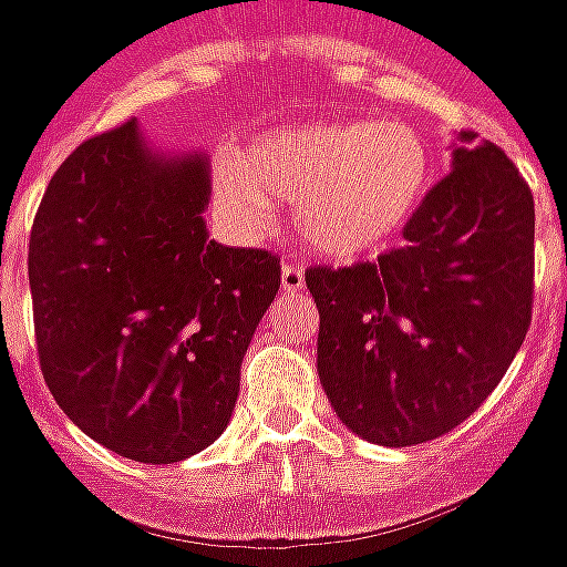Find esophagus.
<instances>
[{"mask_svg": "<svg viewBox=\"0 0 567 567\" xmlns=\"http://www.w3.org/2000/svg\"><path fill=\"white\" fill-rule=\"evenodd\" d=\"M303 285H307L303 267H300V264H285L282 267V291L285 295H297V291H303Z\"/></svg>", "mask_w": 567, "mask_h": 567, "instance_id": "obj_1", "label": "esophagus"}]
</instances>
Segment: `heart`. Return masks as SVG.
<instances>
[{"mask_svg":"<svg viewBox=\"0 0 567 567\" xmlns=\"http://www.w3.org/2000/svg\"><path fill=\"white\" fill-rule=\"evenodd\" d=\"M434 178L425 136L404 121H316L251 142L215 169L218 197L264 227L272 203L295 206V234L321 258L389 246L413 221Z\"/></svg>","mask_w":567,"mask_h":567,"instance_id":"b5f03b06","label":"heart"}]
</instances>
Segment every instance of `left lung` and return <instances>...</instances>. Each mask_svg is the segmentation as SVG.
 I'll use <instances>...</instances> for the list:
<instances>
[{"label": "left lung", "mask_w": 567, "mask_h": 567, "mask_svg": "<svg viewBox=\"0 0 567 567\" xmlns=\"http://www.w3.org/2000/svg\"><path fill=\"white\" fill-rule=\"evenodd\" d=\"M404 239L373 264L307 270L321 389L380 446L462 425L507 373L532 324L535 199L498 145L464 130Z\"/></svg>", "instance_id": "left-lung-1"}]
</instances>
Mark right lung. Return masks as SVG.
<instances>
[{"mask_svg": "<svg viewBox=\"0 0 567 567\" xmlns=\"http://www.w3.org/2000/svg\"><path fill=\"white\" fill-rule=\"evenodd\" d=\"M209 161L151 151L136 121L60 163L30 234L48 389L105 450L182 462L221 437L279 255L206 234Z\"/></svg>", "mask_w": 567, "mask_h": 567, "instance_id": "add662e5", "label": "right lung"}]
</instances>
